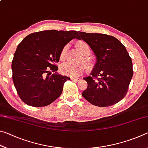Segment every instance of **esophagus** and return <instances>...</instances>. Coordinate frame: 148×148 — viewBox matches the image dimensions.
Segmentation results:
<instances>
[{"instance_id": "1", "label": "esophagus", "mask_w": 148, "mask_h": 148, "mask_svg": "<svg viewBox=\"0 0 148 148\" xmlns=\"http://www.w3.org/2000/svg\"><path fill=\"white\" fill-rule=\"evenodd\" d=\"M72 81H76V82H77V81H79V80L80 79L79 77H71V78Z\"/></svg>"}]
</instances>
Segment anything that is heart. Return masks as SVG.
Masks as SVG:
<instances>
[{"mask_svg": "<svg viewBox=\"0 0 148 148\" xmlns=\"http://www.w3.org/2000/svg\"><path fill=\"white\" fill-rule=\"evenodd\" d=\"M77 47H78L80 51L84 56H88L90 53V49L86 42H78L77 43ZM67 51V46H64L62 48L60 55L61 59H64L65 58ZM83 61L86 62L87 64H91V61L89 60L87 57H84ZM86 69V66L84 63H76L72 62H66L62 64L61 66V71L63 74L67 75V76L71 77H76L79 76Z\"/></svg>", "mask_w": 148, "mask_h": 148, "instance_id": "b5f03b06", "label": "heart"}]
</instances>
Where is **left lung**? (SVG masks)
<instances>
[{"instance_id":"obj_1","label":"left lung","mask_w":148,"mask_h":148,"mask_svg":"<svg viewBox=\"0 0 148 148\" xmlns=\"http://www.w3.org/2000/svg\"><path fill=\"white\" fill-rule=\"evenodd\" d=\"M78 40L89 45L97 57L82 96L99 107L112 106L124 98L133 76L132 62L125 47L110 35L78 31Z\"/></svg>"}]
</instances>
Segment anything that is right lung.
Listing matches in <instances>:
<instances>
[{"instance_id":"add662e5","label":"right lung","mask_w":148,"mask_h":148,"mask_svg":"<svg viewBox=\"0 0 148 148\" xmlns=\"http://www.w3.org/2000/svg\"><path fill=\"white\" fill-rule=\"evenodd\" d=\"M77 36L76 31L50 30L30 34L20 42L12 70L14 86L22 101L29 106L42 107L60 97L65 82L71 78L57 74L56 63L62 48ZM51 72L55 73L51 75Z\"/></svg>"}]
</instances>
